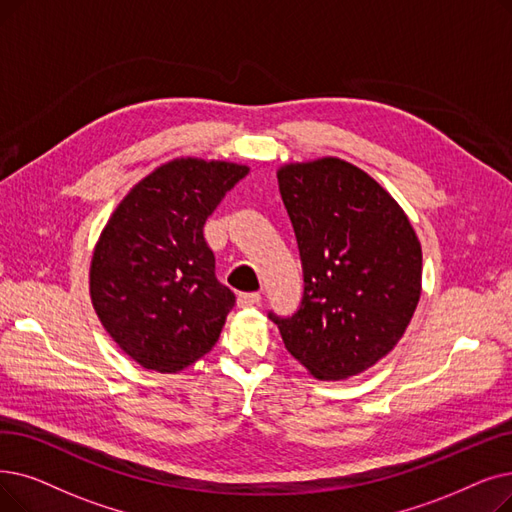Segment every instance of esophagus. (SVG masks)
<instances>
[{
  "instance_id": "34e87169",
  "label": "esophagus",
  "mask_w": 512,
  "mask_h": 512,
  "mask_svg": "<svg viewBox=\"0 0 512 512\" xmlns=\"http://www.w3.org/2000/svg\"><path fill=\"white\" fill-rule=\"evenodd\" d=\"M261 295L259 293H240L238 295V307H253L259 305Z\"/></svg>"
}]
</instances>
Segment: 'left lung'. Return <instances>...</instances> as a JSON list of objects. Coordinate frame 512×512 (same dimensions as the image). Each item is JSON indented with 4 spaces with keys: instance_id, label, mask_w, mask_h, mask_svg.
Masks as SVG:
<instances>
[{
    "instance_id": "1",
    "label": "left lung",
    "mask_w": 512,
    "mask_h": 512,
    "mask_svg": "<svg viewBox=\"0 0 512 512\" xmlns=\"http://www.w3.org/2000/svg\"><path fill=\"white\" fill-rule=\"evenodd\" d=\"M278 186L295 230L303 297L276 316L284 347L316 379L360 374L402 339L420 297L422 251L406 213L341 159L284 165Z\"/></svg>"
}]
</instances>
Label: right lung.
I'll return each mask as SVG.
<instances>
[{"instance_id": "add662e5", "label": "right lung", "mask_w": 512, "mask_h": 512, "mask_svg": "<svg viewBox=\"0 0 512 512\" xmlns=\"http://www.w3.org/2000/svg\"><path fill=\"white\" fill-rule=\"evenodd\" d=\"M249 167L177 159L133 188L96 244L90 293L117 345L177 372L213 349L236 295L215 276L205 221Z\"/></svg>"}]
</instances>
